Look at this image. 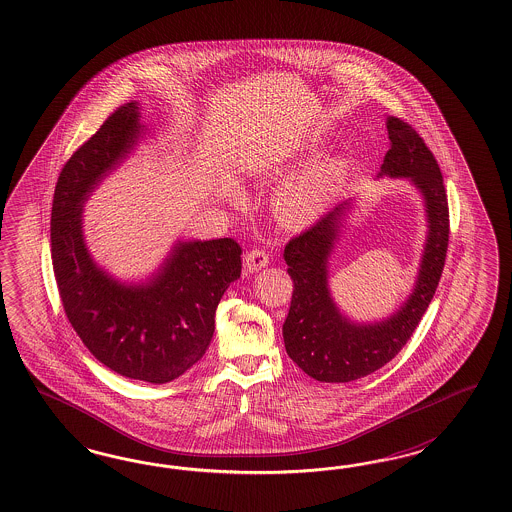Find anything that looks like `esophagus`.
I'll use <instances>...</instances> for the list:
<instances>
[{
  "mask_svg": "<svg viewBox=\"0 0 512 512\" xmlns=\"http://www.w3.org/2000/svg\"><path fill=\"white\" fill-rule=\"evenodd\" d=\"M268 266V253L264 249H249L244 255V268L248 270L249 274L259 272Z\"/></svg>",
  "mask_w": 512,
  "mask_h": 512,
  "instance_id": "esophagus-1",
  "label": "esophagus"
}]
</instances>
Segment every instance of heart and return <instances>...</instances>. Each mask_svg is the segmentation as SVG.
I'll list each match as a JSON object with an SVG mask.
<instances>
[{
  "mask_svg": "<svg viewBox=\"0 0 512 512\" xmlns=\"http://www.w3.org/2000/svg\"><path fill=\"white\" fill-rule=\"evenodd\" d=\"M349 163L345 157H326L315 161L276 189L272 206L276 216L291 225L304 227L325 214L336 197Z\"/></svg>",
  "mask_w": 512,
  "mask_h": 512,
  "instance_id": "1",
  "label": "heart"
}]
</instances>
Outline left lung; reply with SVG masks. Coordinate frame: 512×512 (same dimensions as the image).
Wrapping results in <instances>:
<instances>
[{"label":"left lung","mask_w":512,"mask_h":512,"mask_svg":"<svg viewBox=\"0 0 512 512\" xmlns=\"http://www.w3.org/2000/svg\"><path fill=\"white\" fill-rule=\"evenodd\" d=\"M388 148L377 178H407L419 189L426 212V242L411 295L381 321H351L334 302L328 261L340 242L353 199L338 204L306 233L285 246L287 272L295 283L283 323L287 355L302 372L323 383H349L383 368L402 351L428 310L449 246V202L434 154L400 118H387Z\"/></svg>","instance_id":"obj_1"}]
</instances>
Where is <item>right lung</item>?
Returning <instances> with one entry per match:
<instances>
[{"mask_svg": "<svg viewBox=\"0 0 512 512\" xmlns=\"http://www.w3.org/2000/svg\"><path fill=\"white\" fill-rule=\"evenodd\" d=\"M144 133L139 103H127L71 155L54 191L50 246L63 310L88 351L112 372L163 385L206 353L217 304L240 278L242 248L233 238L178 240L139 283L120 281L93 261L82 231L84 202Z\"/></svg>", "mask_w": 512, "mask_h": 512, "instance_id": "1", "label": "right lung"}]
</instances>
